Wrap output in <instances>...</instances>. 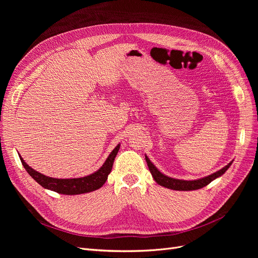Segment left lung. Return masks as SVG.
Returning <instances> with one entry per match:
<instances>
[{
	"label": "left lung",
	"mask_w": 258,
	"mask_h": 258,
	"mask_svg": "<svg viewBox=\"0 0 258 258\" xmlns=\"http://www.w3.org/2000/svg\"><path fill=\"white\" fill-rule=\"evenodd\" d=\"M145 160H146L147 166H148V168H150V171L153 175L154 180L159 185L164 186V187L169 188V189H173V190H184V191L197 190V189H200V188L207 186L213 180H215L216 178H219V177H221L222 174H224L226 172V170L230 167V165L232 164V162H230L228 165H226L225 167H223L219 171H216V172L208 175V177L202 178V179H199V180H194V181H185V180H178V179H173V178L167 177V175L160 172L157 169V167L152 163L151 160L148 159L146 156H145Z\"/></svg>",
	"instance_id": "left-lung-1"
}]
</instances>
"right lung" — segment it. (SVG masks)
Here are the masks:
<instances>
[{
  "label": "right lung",
  "mask_w": 258,
  "mask_h": 258,
  "mask_svg": "<svg viewBox=\"0 0 258 258\" xmlns=\"http://www.w3.org/2000/svg\"><path fill=\"white\" fill-rule=\"evenodd\" d=\"M120 148V144H118L113 152L107 157L103 165L92 174L87 175L83 178H75V179H55L47 177L45 174L34 170L20 156L21 162L24 168L27 170L31 177L44 188L50 189L52 191H55L57 194L67 195V196H73V195H81L87 194L99 189L107 180V175L111 172L114 160L116 155Z\"/></svg>",
  "instance_id": "obj_1"
}]
</instances>
